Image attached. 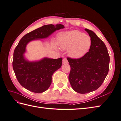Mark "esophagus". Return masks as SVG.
I'll use <instances>...</instances> for the list:
<instances>
[{
	"label": "esophagus",
	"instance_id": "esophagus-1",
	"mask_svg": "<svg viewBox=\"0 0 121 121\" xmlns=\"http://www.w3.org/2000/svg\"><path fill=\"white\" fill-rule=\"evenodd\" d=\"M63 63L64 64H68V60L67 59V58L65 57H64L63 58Z\"/></svg>",
	"mask_w": 121,
	"mask_h": 121
}]
</instances>
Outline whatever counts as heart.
Here are the masks:
<instances>
[{
  "mask_svg": "<svg viewBox=\"0 0 121 121\" xmlns=\"http://www.w3.org/2000/svg\"><path fill=\"white\" fill-rule=\"evenodd\" d=\"M60 45L63 49H68L69 56L78 58L84 56L90 48L91 39L88 35L74 30L67 33L62 36Z\"/></svg>",
  "mask_w": 121,
  "mask_h": 121,
  "instance_id": "b5f03b06",
  "label": "heart"
}]
</instances>
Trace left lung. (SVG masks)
Here are the masks:
<instances>
[{
	"label": "left lung",
	"mask_w": 121,
	"mask_h": 121,
	"mask_svg": "<svg viewBox=\"0 0 121 121\" xmlns=\"http://www.w3.org/2000/svg\"><path fill=\"white\" fill-rule=\"evenodd\" d=\"M91 39L89 52L79 58L67 57L71 67L69 80L76 92L85 94L96 90L107 77L109 56L105 44L94 32L85 29Z\"/></svg>",
	"instance_id": "8db88e82"
}]
</instances>
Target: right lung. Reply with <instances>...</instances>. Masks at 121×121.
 <instances>
[{
    "label": "right lung",
    "instance_id": "right-lung-1",
    "mask_svg": "<svg viewBox=\"0 0 121 121\" xmlns=\"http://www.w3.org/2000/svg\"><path fill=\"white\" fill-rule=\"evenodd\" d=\"M64 28L61 24L43 26L24 36L13 52V67L20 84L34 93H42L48 89L52 84V76L62 65V58L57 59L45 57L37 61L25 59L27 44L32 40L48 37L56 30Z\"/></svg>",
    "mask_w": 121,
    "mask_h": 121
}]
</instances>
